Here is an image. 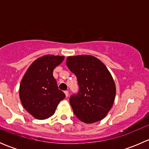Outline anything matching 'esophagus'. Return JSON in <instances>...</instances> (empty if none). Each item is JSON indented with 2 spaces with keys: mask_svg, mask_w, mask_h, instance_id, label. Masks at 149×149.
Wrapping results in <instances>:
<instances>
[{
  "mask_svg": "<svg viewBox=\"0 0 149 149\" xmlns=\"http://www.w3.org/2000/svg\"><path fill=\"white\" fill-rule=\"evenodd\" d=\"M65 97H68L69 95V92L68 91H65Z\"/></svg>",
  "mask_w": 149,
  "mask_h": 149,
  "instance_id": "1",
  "label": "esophagus"
}]
</instances>
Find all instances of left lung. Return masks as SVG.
<instances>
[{
	"instance_id": "8db88e82",
	"label": "left lung",
	"mask_w": 149,
	"mask_h": 149,
	"mask_svg": "<svg viewBox=\"0 0 149 149\" xmlns=\"http://www.w3.org/2000/svg\"><path fill=\"white\" fill-rule=\"evenodd\" d=\"M66 65L78 79L79 92L70 104L79 120L87 124L104 119L113 106L116 86L110 72L96 57L68 56Z\"/></svg>"
}]
</instances>
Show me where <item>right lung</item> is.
I'll return each mask as SVG.
<instances>
[{"mask_svg":"<svg viewBox=\"0 0 149 149\" xmlns=\"http://www.w3.org/2000/svg\"><path fill=\"white\" fill-rule=\"evenodd\" d=\"M65 57L46 55L30 65L21 81L19 98L24 108L34 118L45 120L54 115L58 104L65 97L58 89L52 72Z\"/></svg>","mask_w":149,"mask_h":149,"instance_id":"right-lung-1","label":"right lung"}]
</instances>
